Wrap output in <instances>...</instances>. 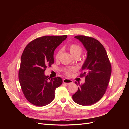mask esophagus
Returning a JSON list of instances; mask_svg holds the SVG:
<instances>
[{
	"instance_id": "esophagus-1",
	"label": "esophagus",
	"mask_w": 129,
	"mask_h": 129,
	"mask_svg": "<svg viewBox=\"0 0 129 129\" xmlns=\"http://www.w3.org/2000/svg\"><path fill=\"white\" fill-rule=\"evenodd\" d=\"M63 83L66 84H70L73 83V81L72 80H71L69 78H64L63 79Z\"/></svg>"
}]
</instances>
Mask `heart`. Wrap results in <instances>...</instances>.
I'll return each instance as SVG.
<instances>
[{
    "mask_svg": "<svg viewBox=\"0 0 129 129\" xmlns=\"http://www.w3.org/2000/svg\"><path fill=\"white\" fill-rule=\"evenodd\" d=\"M69 50L71 55L74 57L75 56H80L82 53V47L79 44H72L69 46ZM60 54V51H57L55 55V58L58 59L59 57ZM75 70L74 68H71L70 70H67L65 71V73L67 74H69L71 71Z\"/></svg>",
    "mask_w": 129,
    "mask_h": 129,
    "instance_id": "heart-1",
    "label": "heart"
}]
</instances>
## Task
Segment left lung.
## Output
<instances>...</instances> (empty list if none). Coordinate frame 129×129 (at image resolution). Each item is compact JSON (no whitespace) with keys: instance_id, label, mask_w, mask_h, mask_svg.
Instances as JSON below:
<instances>
[{"instance_id":"left-lung-1","label":"left lung","mask_w":129,"mask_h":129,"mask_svg":"<svg viewBox=\"0 0 129 129\" xmlns=\"http://www.w3.org/2000/svg\"><path fill=\"white\" fill-rule=\"evenodd\" d=\"M74 38L82 43L87 56L80 75L86 76L85 82L78 84V90L72 98L80 105H91L102 98L106 92L111 74V64L105 49L97 40L85 36ZM75 83L77 85L76 82Z\"/></svg>"}]
</instances>
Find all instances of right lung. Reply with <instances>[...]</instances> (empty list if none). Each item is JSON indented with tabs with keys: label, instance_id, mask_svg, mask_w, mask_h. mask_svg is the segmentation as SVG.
I'll return each mask as SVG.
<instances>
[{
	"label": "right lung",
	"instance_id": "obj_1",
	"mask_svg": "<svg viewBox=\"0 0 129 129\" xmlns=\"http://www.w3.org/2000/svg\"><path fill=\"white\" fill-rule=\"evenodd\" d=\"M62 36H46L36 39L26 45L22 54L19 80L24 96L37 106L51 103L55 91L62 84L59 77L50 79L44 71L54 63V52L66 39Z\"/></svg>",
	"mask_w": 129,
	"mask_h": 129
}]
</instances>
